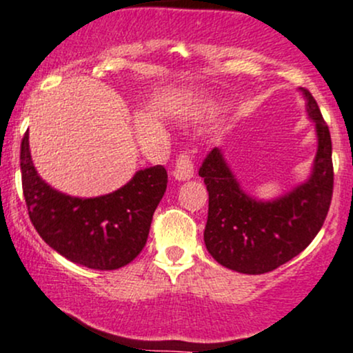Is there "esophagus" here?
Masks as SVG:
<instances>
[{"label": "esophagus", "mask_w": 353, "mask_h": 353, "mask_svg": "<svg viewBox=\"0 0 353 353\" xmlns=\"http://www.w3.org/2000/svg\"><path fill=\"white\" fill-rule=\"evenodd\" d=\"M172 176L177 181H188L194 176V162H192V156L189 152H181L177 157L176 165H174Z\"/></svg>", "instance_id": "esophagus-1"}]
</instances>
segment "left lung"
Here are the masks:
<instances>
[{"mask_svg":"<svg viewBox=\"0 0 353 353\" xmlns=\"http://www.w3.org/2000/svg\"><path fill=\"white\" fill-rule=\"evenodd\" d=\"M319 139L312 174L293 191L271 201L246 194L216 147L199 176L209 192L204 243L211 256L238 273L263 274L285 265L313 241L323 226L334 192L332 139L316 100L301 88Z\"/></svg>","mask_w":353,"mask_h":353,"instance_id":"1","label":"left lung"}]
</instances>
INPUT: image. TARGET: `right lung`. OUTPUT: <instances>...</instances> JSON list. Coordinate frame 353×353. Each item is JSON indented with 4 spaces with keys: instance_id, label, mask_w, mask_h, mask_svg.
Here are the masks:
<instances>
[{
    "instance_id": "right-lung-1",
    "label": "right lung",
    "mask_w": 353,
    "mask_h": 353,
    "mask_svg": "<svg viewBox=\"0 0 353 353\" xmlns=\"http://www.w3.org/2000/svg\"><path fill=\"white\" fill-rule=\"evenodd\" d=\"M19 165L23 196L34 230L61 256L92 270H117L137 258L168 188V170L154 165L137 170L129 183L110 194H63L38 176L28 130L21 141Z\"/></svg>"
}]
</instances>
